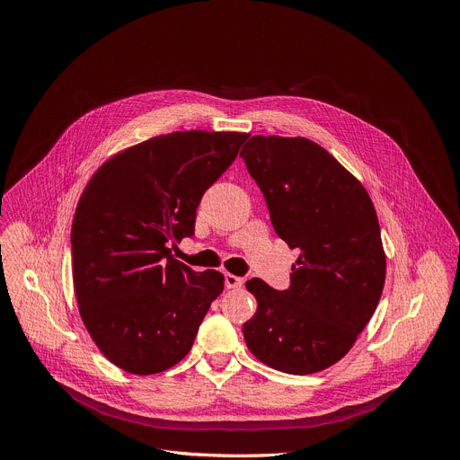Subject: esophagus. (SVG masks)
Masks as SVG:
<instances>
[{
  "label": "esophagus",
  "instance_id": "34e87169",
  "mask_svg": "<svg viewBox=\"0 0 460 460\" xmlns=\"http://www.w3.org/2000/svg\"><path fill=\"white\" fill-rule=\"evenodd\" d=\"M244 285V279L238 278V276H233V274H226V287L227 288H238Z\"/></svg>",
  "mask_w": 460,
  "mask_h": 460
}]
</instances>
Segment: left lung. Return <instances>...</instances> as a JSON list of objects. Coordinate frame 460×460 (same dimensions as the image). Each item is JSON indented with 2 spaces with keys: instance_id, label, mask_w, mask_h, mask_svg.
I'll use <instances>...</instances> for the list:
<instances>
[{
  "instance_id": "8db88e82",
  "label": "left lung",
  "mask_w": 460,
  "mask_h": 460,
  "mask_svg": "<svg viewBox=\"0 0 460 460\" xmlns=\"http://www.w3.org/2000/svg\"><path fill=\"white\" fill-rule=\"evenodd\" d=\"M248 173L267 201L274 231L298 248L291 285L246 283L257 300L244 323L248 349L262 364L311 375L340 361L378 305L385 255L369 193L315 141L253 136Z\"/></svg>"
}]
</instances>
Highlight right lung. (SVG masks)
Listing matches in <instances>:
<instances>
[{"instance_id":"right-lung-1","label":"right lung","mask_w":460,"mask_h":460,"mask_svg":"<svg viewBox=\"0 0 460 460\" xmlns=\"http://www.w3.org/2000/svg\"><path fill=\"white\" fill-rule=\"evenodd\" d=\"M248 134L172 132L108 160L72 222V278L82 321L102 354L134 375L173 367L190 352L224 276L196 272L167 246L193 236L203 193Z\"/></svg>"}]
</instances>
